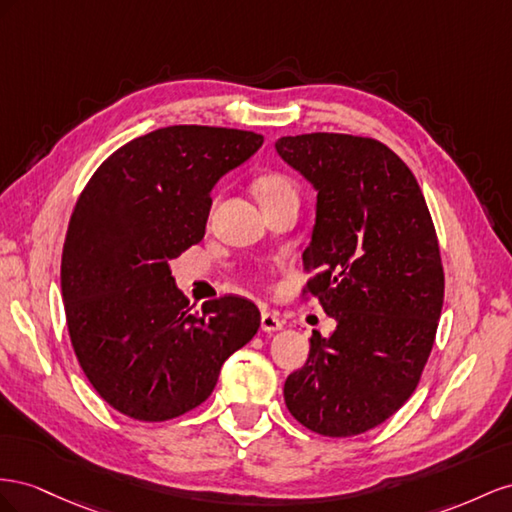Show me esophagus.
<instances>
[{
	"label": "esophagus",
	"instance_id": "esophagus-1",
	"mask_svg": "<svg viewBox=\"0 0 512 512\" xmlns=\"http://www.w3.org/2000/svg\"><path fill=\"white\" fill-rule=\"evenodd\" d=\"M283 328V319L276 315V313H270V311H264L261 313V330L264 332H276Z\"/></svg>",
	"mask_w": 512,
	"mask_h": 512
}]
</instances>
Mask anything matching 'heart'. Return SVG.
<instances>
[{
    "mask_svg": "<svg viewBox=\"0 0 512 512\" xmlns=\"http://www.w3.org/2000/svg\"><path fill=\"white\" fill-rule=\"evenodd\" d=\"M255 191L259 195V199L274 197V195H281V193H296L294 184H291V180L283 173L261 175V178L255 182Z\"/></svg>",
    "mask_w": 512,
    "mask_h": 512,
    "instance_id": "obj_1",
    "label": "heart"
}]
</instances>
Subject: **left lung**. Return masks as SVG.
<instances>
[{
    "mask_svg": "<svg viewBox=\"0 0 512 512\" xmlns=\"http://www.w3.org/2000/svg\"><path fill=\"white\" fill-rule=\"evenodd\" d=\"M274 148L317 193L302 259L337 321L328 337L313 334L285 405L315 433L358 435L412 397L431 354L444 304L435 227L414 173L384 143L311 133Z\"/></svg>",
    "mask_w": 512,
    "mask_h": 512,
    "instance_id": "1",
    "label": "left lung"
}]
</instances>
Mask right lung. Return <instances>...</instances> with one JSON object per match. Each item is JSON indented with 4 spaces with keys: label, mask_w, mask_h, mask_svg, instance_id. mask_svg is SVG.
<instances>
[{
    "label": "right lung",
    "mask_w": 512,
    "mask_h": 512,
    "mask_svg": "<svg viewBox=\"0 0 512 512\" xmlns=\"http://www.w3.org/2000/svg\"><path fill=\"white\" fill-rule=\"evenodd\" d=\"M261 143L236 128H158L113 152L81 193L62 253V298L81 369L118 412L145 422L186 414L257 334L261 315L246 298L188 309L171 259L201 242L212 188Z\"/></svg>",
    "instance_id": "add662e5"
}]
</instances>
